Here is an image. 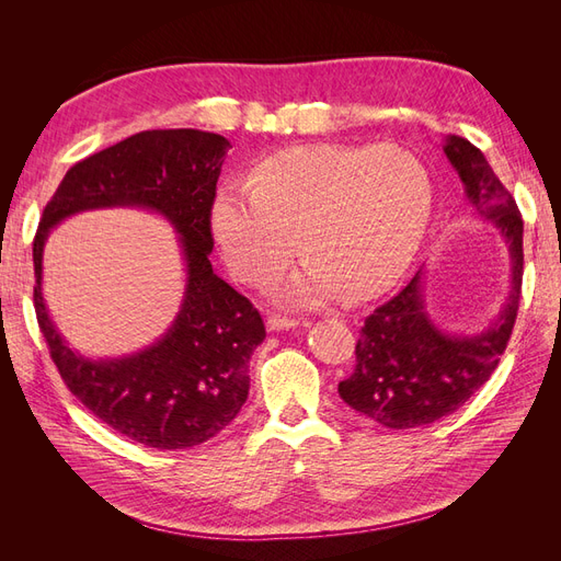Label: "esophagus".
Segmentation results:
<instances>
[{
    "label": "esophagus",
    "mask_w": 561,
    "mask_h": 561,
    "mask_svg": "<svg viewBox=\"0 0 561 561\" xmlns=\"http://www.w3.org/2000/svg\"><path fill=\"white\" fill-rule=\"evenodd\" d=\"M295 328H299V320H295V318H283V316H271V318H266V330H268V332L295 330Z\"/></svg>",
    "instance_id": "1"
}]
</instances>
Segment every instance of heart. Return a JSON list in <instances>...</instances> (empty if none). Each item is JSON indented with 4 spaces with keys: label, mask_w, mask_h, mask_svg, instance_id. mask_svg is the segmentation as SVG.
I'll list each match as a JSON object with an SVG mask.
<instances>
[{
    "label": "heart",
    "mask_w": 561,
    "mask_h": 561,
    "mask_svg": "<svg viewBox=\"0 0 561 561\" xmlns=\"http://www.w3.org/2000/svg\"><path fill=\"white\" fill-rule=\"evenodd\" d=\"M433 208L423 163L396 145H301L227 184L210 208L225 262L250 283L274 280L295 252L304 266L280 290L316 307L342 290L367 297L404 274Z\"/></svg>",
    "instance_id": "heart-1"
}]
</instances>
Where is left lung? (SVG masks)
Masks as SVG:
<instances>
[{
    "label": "left lung",
    "mask_w": 561,
    "mask_h": 561,
    "mask_svg": "<svg viewBox=\"0 0 561 561\" xmlns=\"http://www.w3.org/2000/svg\"><path fill=\"white\" fill-rule=\"evenodd\" d=\"M443 151L463 182L472 213L501 233L511 254V290L489 325L449 332L426 309L421 268L393 299L365 318L355 369L339 383V396L351 410L393 431L426 426L478 393L501 360L519 309L524 222L517 203L472 142L447 135Z\"/></svg>",
    "instance_id": "1"
}]
</instances>
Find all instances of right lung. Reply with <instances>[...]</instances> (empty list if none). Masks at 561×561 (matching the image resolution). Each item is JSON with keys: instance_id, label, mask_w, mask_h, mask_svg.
Here are the masks:
<instances>
[{"instance_id": "add662e5", "label": "right lung", "mask_w": 561, "mask_h": 561, "mask_svg": "<svg viewBox=\"0 0 561 561\" xmlns=\"http://www.w3.org/2000/svg\"><path fill=\"white\" fill-rule=\"evenodd\" d=\"M229 140L196 128L142 130L75 163L46 203L35 236V311L62 381L110 428L154 449L208 443L248 400L252 351L264 322L217 274L210 208ZM140 207L179 233L185 295L169 330L140 352L89 359L66 344L41 293L43 245L50 228L87 209Z\"/></svg>"}]
</instances>
